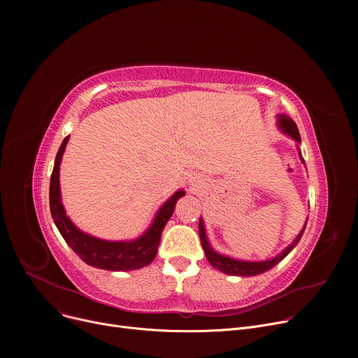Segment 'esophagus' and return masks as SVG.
<instances>
[{
  "instance_id": "esophagus-1",
  "label": "esophagus",
  "mask_w": 358,
  "mask_h": 358,
  "mask_svg": "<svg viewBox=\"0 0 358 358\" xmlns=\"http://www.w3.org/2000/svg\"><path fill=\"white\" fill-rule=\"evenodd\" d=\"M192 185H194V184H192Z\"/></svg>"
}]
</instances>
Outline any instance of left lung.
<instances>
[{"instance_id":"left-lung-1","label":"left lung","mask_w":358,"mask_h":358,"mask_svg":"<svg viewBox=\"0 0 358 358\" xmlns=\"http://www.w3.org/2000/svg\"><path fill=\"white\" fill-rule=\"evenodd\" d=\"M277 117H278L280 130L283 131V134H286L287 136H290L292 139H294L297 143H300V135H299V129H297L296 123L289 116H285V115H278ZM299 157H300V159H302V162H305L303 158H302V154H300V150H299ZM305 228H306V224L303 227V229L300 231V234L297 235V238L294 239L292 245H289L283 252L278 254L277 257H274L271 259H267V261H242V259H235V258H231V257H227V255L217 254L210 247L208 236H206L204 224H203L201 217L199 219V235H200V241H201V245H203L206 258H208V261L216 270H219L224 274H229V275H247V277H250V275H257V274H261V273H266V271L271 270L297 245V242L300 241V238H302V235L305 232Z\"/></svg>"}]
</instances>
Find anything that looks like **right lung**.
Instances as JSON below:
<instances>
[{"mask_svg":"<svg viewBox=\"0 0 358 358\" xmlns=\"http://www.w3.org/2000/svg\"><path fill=\"white\" fill-rule=\"evenodd\" d=\"M68 139L69 136L64 139L58 154H56L49 189L50 213L56 228L64 236L65 242L88 266L97 268L110 271H130L150 264L157 255L161 234L169 217L173 216L178 199L184 196V190H178L161 206L149 229L135 241H104L91 236L75 227L66 216L61 201L59 165Z\"/></svg>","mask_w":358,"mask_h":358,"instance_id":"1","label":"right lung"}]
</instances>
